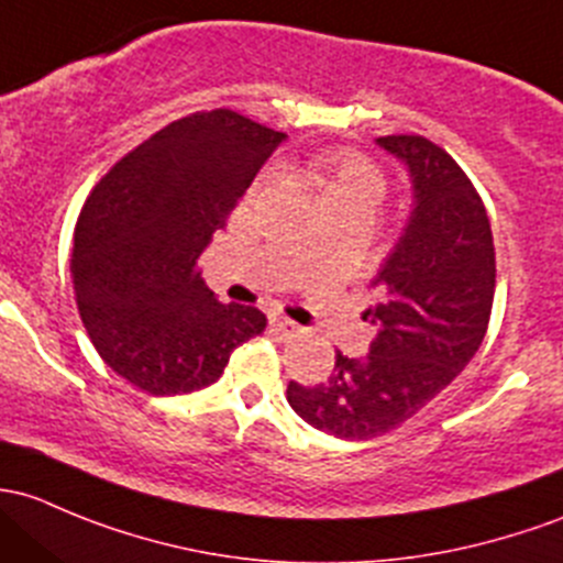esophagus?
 Returning a JSON list of instances; mask_svg holds the SVG:
<instances>
[{"label":"esophagus","instance_id":"obj_1","mask_svg":"<svg viewBox=\"0 0 563 563\" xmlns=\"http://www.w3.org/2000/svg\"><path fill=\"white\" fill-rule=\"evenodd\" d=\"M269 329L275 331L277 336H294L299 331L297 323L288 321V318H283V316H272L269 318Z\"/></svg>","mask_w":563,"mask_h":563}]
</instances>
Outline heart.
<instances>
[{
  "instance_id": "1",
  "label": "heart",
  "mask_w": 563,
  "mask_h": 563,
  "mask_svg": "<svg viewBox=\"0 0 563 563\" xmlns=\"http://www.w3.org/2000/svg\"><path fill=\"white\" fill-rule=\"evenodd\" d=\"M269 180V173L262 175ZM307 180L327 202L329 212L334 210H366L375 212L380 199L386 197L388 180L383 169L364 153L353 147H327L316 153L307 164Z\"/></svg>"
}]
</instances>
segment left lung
<instances>
[{
    "label": "left lung",
    "mask_w": 563,
    "mask_h": 563,
    "mask_svg": "<svg viewBox=\"0 0 563 563\" xmlns=\"http://www.w3.org/2000/svg\"><path fill=\"white\" fill-rule=\"evenodd\" d=\"M410 167L416 210L380 266L364 312L377 327L369 353H336L327 383H288L299 418L340 440L396 429L459 377L481 347L496 288V251L485 205L455 158L421 134L380 137Z\"/></svg>",
    "instance_id": "obj_1"
}]
</instances>
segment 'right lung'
Wrapping results in <instances>:
<instances>
[{"label": "right lung", "mask_w": 563, "mask_h": 563, "mask_svg": "<svg viewBox=\"0 0 563 563\" xmlns=\"http://www.w3.org/2000/svg\"><path fill=\"white\" fill-rule=\"evenodd\" d=\"M283 137L229 108L191 112L88 194L73 245L82 327L104 364L145 394L212 386L234 347L266 329L256 307L218 301L199 256Z\"/></svg>", "instance_id": "add662e5"}]
</instances>
